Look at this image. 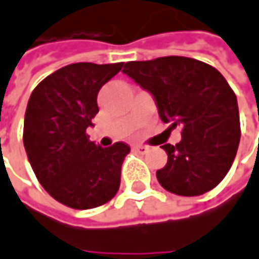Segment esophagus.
I'll list each match as a JSON object with an SVG mask.
<instances>
[{
	"label": "esophagus",
	"mask_w": 259,
	"mask_h": 259,
	"mask_svg": "<svg viewBox=\"0 0 259 259\" xmlns=\"http://www.w3.org/2000/svg\"><path fill=\"white\" fill-rule=\"evenodd\" d=\"M133 150L139 154H147L148 151H150V148H148V147H145V145H135V147H133Z\"/></svg>",
	"instance_id": "34e87169"
}]
</instances>
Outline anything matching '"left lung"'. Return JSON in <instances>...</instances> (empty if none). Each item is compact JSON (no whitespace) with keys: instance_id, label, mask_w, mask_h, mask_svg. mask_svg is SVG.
I'll return each instance as SVG.
<instances>
[{"instance_id":"left-lung-1","label":"left lung","mask_w":259,"mask_h":259,"mask_svg":"<svg viewBox=\"0 0 259 259\" xmlns=\"http://www.w3.org/2000/svg\"><path fill=\"white\" fill-rule=\"evenodd\" d=\"M123 74L153 96L161 121L181 126L177 145L164 144L160 185L178 196H200L230 170L240 142L237 98L213 66L184 56L124 63Z\"/></svg>"}]
</instances>
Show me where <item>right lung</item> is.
I'll list each match as a JSON object with an SVG mask.
<instances>
[{"instance_id": "1", "label": "right lung", "mask_w": 259, "mask_h": 259, "mask_svg": "<svg viewBox=\"0 0 259 259\" xmlns=\"http://www.w3.org/2000/svg\"><path fill=\"white\" fill-rule=\"evenodd\" d=\"M123 63H71L34 89L25 112L23 145L44 190L65 206L92 209L112 199L130 147L102 148L85 129L99 112L98 93Z\"/></svg>"}]
</instances>
